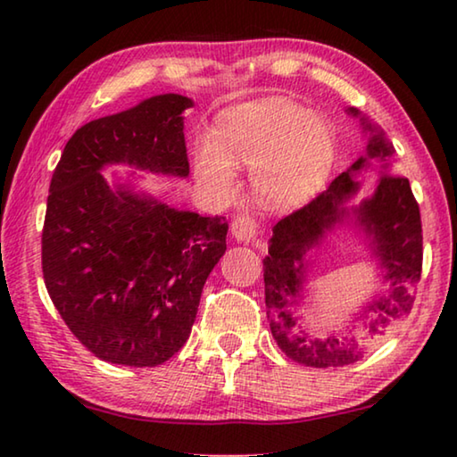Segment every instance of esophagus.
Segmentation results:
<instances>
[{
	"mask_svg": "<svg viewBox=\"0 0 457 457\" xmlns=\"http://www.w3.org/2000/svg\"><path fill=\"white\" fill-rule=\"evenodd\" d=\"M231 236H234L237 242L250 244L258 236V221L252 218L250 213H239L237 218L231 221Z\"/></svg>",
	"mask_w": 457,
	"mask_h": 457,
	"instance_id": "1",
	"label": "esophagus"
}]
</instances>
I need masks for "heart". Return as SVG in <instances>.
I'll return each instance as SVG.
<instances>
[{
    "instance_id": "obj_1",
    "label": "heart",
    "mask_w": 457,
    "mask_h": 457,
    "mask_svg": "<svg viewBox=\"0 0 457 457\" xmlns=\"http://www.w3.org/2000/svg\"><path fill=\"white\" fill-rule=\"evenodd\" d=\"M335 161V135L322 119L288 98H262L223 114L215 141L195 149V171L220 195L236 191V169H253L262 205L290 210L312 195Z\"/></svg>"
}]
</instances>
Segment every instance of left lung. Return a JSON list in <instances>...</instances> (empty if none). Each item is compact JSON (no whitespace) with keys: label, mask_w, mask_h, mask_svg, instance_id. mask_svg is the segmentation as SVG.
Segmentation results:
<instances>
[{"label":"left lung","mask_w":457,"mask_h":457,"mask_svg":"<svg viewBox=\"0 0 457 457\" xmlns=\"http://www.w3.org/2000/svg\"><path fill=\"white\" fill-rule=\"evenodd\" d=\"M346 112L359 117L369 133L367 154L354 161L303 210L276 223L264 258L266 311L272 337L286 357L316 369L343 367L362 359L393 324L411 312L415 286L421 278V215L411 185L405 177L389 173V159L395 151L383 130L354 106L346 108ZM370 158L384 163L382 179L373 196L361 200L359 206H349L348 201L358 192L356 175L370 164ZM351 220L366 234L387 288L353 315L345 337L337 331L316 337L297 324L302 320L297 308L303 303L310 265L305 252L318 246L337 225Z\"/></svg>","instance_id":"left-lung-1"}]
</instances>
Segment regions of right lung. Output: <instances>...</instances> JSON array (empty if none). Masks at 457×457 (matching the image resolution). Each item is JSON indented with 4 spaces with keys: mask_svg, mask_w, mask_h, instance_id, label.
Listing matches in <instances>:
<instances>
[{
    "mask_svg": "<svg viewBox=\"0 0 457 457\" xmlns=\"http://www.w3.org/2000/svg\"><path fill=\"white\" fill-rule=\"evenodd\" d=\"M191 106V98L169 92L90 120L54 169L42 231L46 288L72 335L114 365L171 359L226 253V218L177 210L100 173L129 165L185 179L183 112Z\"/></svg>",
    "mask_w": 457,
    "mask_h": 457,
    "instance_id": "obj_1",
    "label": "right lung"
}]
</instances>
